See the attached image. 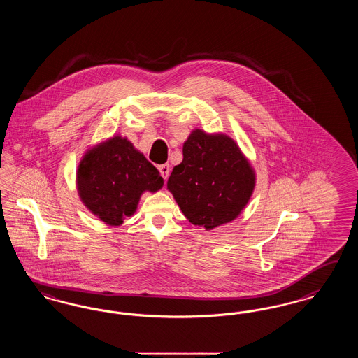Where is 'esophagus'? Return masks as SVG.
<instances>
[{"instance_id": "34e87169", "label": "esophagus", "mask_w": 358, "mask_h": 358, "mask_svg": "<svg viewBox=\"0 0 358 358\" xmlns=\"http://www.w3.org/2000/svg\"><path fill=\"white\" fill-rule=\"evenodd\" d=\"M158 171H159V174L162 176V178H164V180H168L169 173H171V166H169V164L159 165V166H158Z\"/></svg>"}]
</instances>
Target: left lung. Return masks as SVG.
Segmentation results:
<instances>
[{
    "mask_svg": "<svg viewBox=\"0 0 358 358\" xmlns=\"http://www.w3.org/2000/svg\"><path fill=\"white\" fill-rule=\"evenodd\" d=\"M184 159L168 180L186 218L213 229L241 213L255 189V172L230 137L194 130L182 148Z\"/></svg>",
    "mask_w": 358,
    "mask_h": 358,
    "instance_id": "left-lung-1",
    "label": "left lung"
}]
</instances>
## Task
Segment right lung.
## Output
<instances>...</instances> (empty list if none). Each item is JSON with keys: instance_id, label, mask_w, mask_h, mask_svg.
I'll use <instances>...</instances> for the list:
<instances>
[{"instance_id": "right-lung-1", "label": "right lung", "mask_w": 358, "mask_h": 358, "mask_svg": "<svg viewBox=\"0 0 358 358\" xmlns=\"http://www.w3.org/2000/svg\"><path fill=\"white\" fill-rule=\"evenodd\" d=\"M162 185L157 169L120 136L87 152L77 171V187L86 208L115 227L136 212L143 192H157Z\"/></svg>"}]
</instances>
